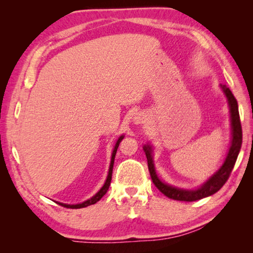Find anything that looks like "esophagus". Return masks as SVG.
<instances>
[{
	"label": "esophagus",
	"mask_w": 253,
	"mask_h": 253,
	"mask_svg": "<svg viewBox=\"0 0 253 253\" xmlns=\"http://www.w3.org/2000/svg\"><path fill=\"white\" fill-rule=\"evenodd\" d=\"M135 123L136 124H143V123H145V116H144V115H138V116L135 117Z\"/></svg>",
	"instance_id": "34e87169"
}]
</instances>
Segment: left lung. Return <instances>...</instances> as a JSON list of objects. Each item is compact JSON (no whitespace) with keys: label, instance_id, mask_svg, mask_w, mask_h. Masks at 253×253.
Returning <instances> with one entry per match:
<instances>
[{"label":"left lung","instance_id":"1","mask_svg":"<svg viewBox=\"0 0 253 253\" xmlns=\"http://www.w3.org/2000/svg\"><path fill=\"white\" fill-rule=\"evenodd\" d=\"M222 91L226 97L230 110V122H231V142L228 154H226L224 162L222 163L220 169L216 170L215 173L212 174L207 181H205L202 185L199 187L190 190V188H182L174 185H170L169 183H165L164 181L158 177L156 173L155 165H154L153 161V153L154 149L151 144H145L143 149L147 157V164L148 169L151 173V177L153 183L155 186L160 190L163 194L168 196L169 199L176 200V201H185V202H193V201H198L201 199L208 198L210 195H213L216 193L220 188L224 185L225 182L228 181L231 172H232L233 166L237 162V158L239 155L240 149H241L242 145V128L241 123H240V116H239V108H238V101L235 99L233 93L231 92L230 89L224 84H220Z\"/></svg>","mask_w":253,"mask_h":253}]
</instances>
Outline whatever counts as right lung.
Listing matches in <instances>:
<instances>
[{"label": "right lung", "mask_w": 253, "mask_h": 253, "mask_svg": "<svg viewBox=\"0 0 253 253\" xmlns=\"http://www.w3.org/2000/svg\"><path fill=\"white\" fill-rule=\"evenodd\" d=\"M124 137H125V135H122L119 138L117 139L116 144H115V147L113 149V153H111V158H110V165H109V169H108V175H107V178L105 181V184L102 185V187L100 188L99 191L97 192V193L92 196V198L88 199L87 201H84V202L83 203H78V204H66V203H60V202H57L59 203L60 205H62V207L65 208H70V209H81V208H85L88 207V205H92L97 203L98 201H99L102 196H104L107 191H108L109 188V185H110V182H111V175H113V168H114V162H115V156H116V153H117V148L119 146V143L122 142Z\"/></svg>", "instance_id": "add662e5"}]
</instances>
